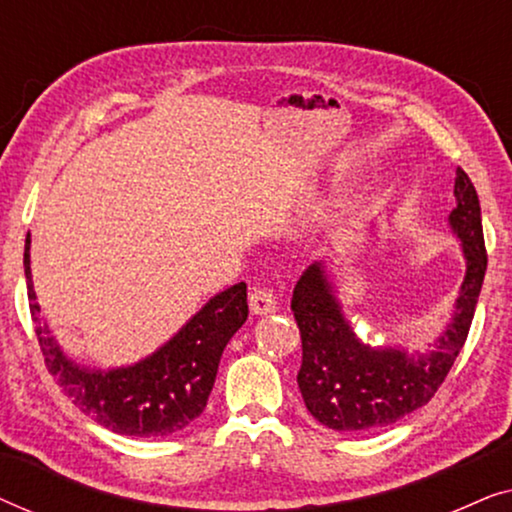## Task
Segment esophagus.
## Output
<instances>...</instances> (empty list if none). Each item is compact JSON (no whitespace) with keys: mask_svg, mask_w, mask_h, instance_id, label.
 Returning a JSON list of instances; mask_svg holds the SVG:
<instances>
[{"mask_svg":"<svg viewBox=\"0 0 512 512\" xmlns=\"http://www.w3.org/2000/svg\"><path fill=\"white\" fill-rule=\"evenodd\" d=\"M249 307L254 314H272L277 310L275 293L270 289H254L249 293Z\"/></svg>","mask_w":512,"mask_h":512,"instance_id":"34e87169","label":"esophagus"}]
</instances>
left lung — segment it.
I'll return each mask as SVG.
<instances>
[{
  "mask_svg": "<svg viewBox=\"0 0 512 512\" xmlns=\"http://www.w3.org/2000/svg\"><path fill=\"white\" fill-rule=\"evenodd\" d=\"M457 207L450 228L461 240L466 277L452 321L431 352L370 347L342 314L324 263H312L293 289L291 310L303 340L298 387L310 415L333 431H375L422 408L445 382L464 347L487 270L480 200L468 174L457 167Z\"/></svg>",
  "mask_w": 512,
  "mask_h": 512,
  "instance_id": "left-lung-1",
  "label": "left lung"
}]
</instances>
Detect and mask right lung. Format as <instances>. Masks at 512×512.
<instances>
[{"mask_svg": "<svg viewBox=\"0 0 512 512\" xmlns=\"http://www.w3.org/2000/svg\"><path fill=\"white\" fill-rule=\"evenodd\" d=\"M25 279L34 333L48 373L83 415L121 436L163 438L186 429L207 408L223 349L249 317L247 284L216 293L174 338L132 366L93 370L74 363L51 335L39 312L25 237Z\"/></svg>", "mask_w": 512, "mask_h": 512, "instance_id": "right-lung-1", "label": "right lung"}]
</instances>
